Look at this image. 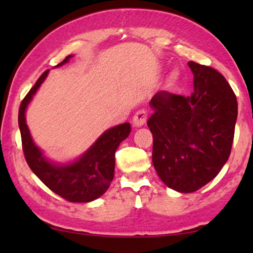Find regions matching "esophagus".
Returning a JSON list of instances; mask_svg holds the SVG:
<instances>
[{
    "label": "esophagus",
    "instance_id": "esophagus-1",
    "mask_svg": "<svg viewBox=\"0 0 253 253\" xmlns=\"http://www.w3.org/2000/svg\"><path fill=\"white\" fill-rule=\"evenodd\" d=\"M147 121V113L145 110H138V112L133 115L132 119V123L134 126L140 127L143 126Z\"/></svg>",
    "mask_w": 253,
    "mask_h": 253
}]
</instances>
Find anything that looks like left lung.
Returning <instances> with one entry per match:
<instances>
[{"instance_id": "1", "label": "left lung", "mask_w": 253, "mask_h": 253, "mask_svg": "<svg viewBox=\"0 0 253 253\" xmlns=\"http://www.w3.org/2000/svg\"><path fill=\"white\" fill-rule=\"evenodd\" d=\"M188 64L192 94L158 92L147 121L155 170L168 188L181 193L197 191L219 174L230 155L237 120L236 95L223 76L195 62Z\"/></svg>"}]
</instances>
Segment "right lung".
Masks as SVG:
<instances>
[{"instance_id": "obj_1", "label": "right lung", "mask_w": 253, "mask_h": 253, "mask_svg": "<svg viewBox=\"0 0 253 253\" xmlns=\"http://www.w3.org/2000/svg\"><path fill=\"white\" fill-rule=\"evenodd\" d=\"M74 55H68L55 68L67 64ZM44 71L19 107L18 124L22 134L23 151L32 171L51 191L71 203H89L108 190L115 171V152L119 145L130 134L129 122L107 129L82 155L68 162H57L47 158L34 143L26 124V109L38 89L47 78Z\"/></svg>"}]
</instances>
